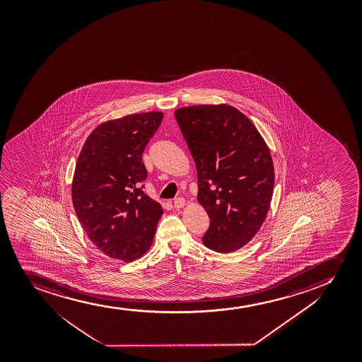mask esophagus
<instances>
[{
	"label": "esophagus",
	"mask_w": 362,
	"mask_h": 362,
	"mask_svg": "<svg viewBox=\"0 0 362 362\" xmlns=\"http://www.w3.org/2000/svg\"><path fill=\"white\" fill-rule=\"evenodd\" d=\"M185 204H186V200L183 199V198H177V199L174 200V208L179 210V209L185 206Z\"/></svg>",
	"instance_id": "obj_1"
}]
</instances>
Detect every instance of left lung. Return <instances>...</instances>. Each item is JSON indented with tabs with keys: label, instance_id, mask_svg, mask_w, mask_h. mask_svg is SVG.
Listing matches in <instances>:
<instances>
[{
	"label": "left lung",
	"instance_id": "left-lung-1",
	"mask_svg": "<svg viewBox=\"0 0 362 362\" xmlns=\"http://www.w3.org/2000/svg\"><path fill=\"white\" fill-rule=\"evenodd\" d=\"M194 159L198 202L210 226L203 244L221 254L246 245L262 227L274 188L269 148L249 118L229 105L175 111Z\"/></svg>",
	"mask_w": 362,
	"mask_h": 362
}]
</instances>
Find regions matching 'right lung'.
<instances>
[{
  "instance_id": "1",
  "label": "right lung",
  "mask_w": 362,
  "mask_h": 362,
  "mask_svg": "<svg viewBox=\"0 0 362 362\" xmlns=\"http://www.w3.org/2000/svg\"><path fill=\"white\" fill-rule=\"evenodd\" d=\"M162 112L135 113L104 122L84 142L72 180V203L84 232L108 257L132 262L150 249L160 204L144 192L146 145Z\"/></svg>"
}]
</instances>
